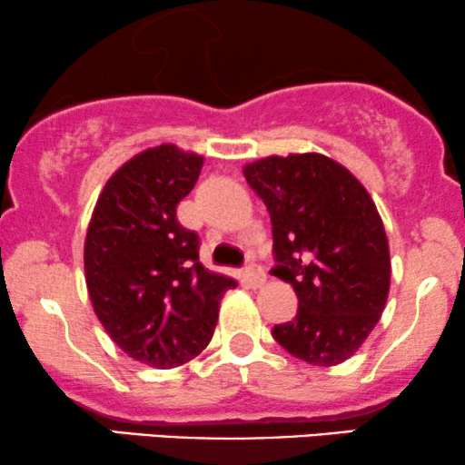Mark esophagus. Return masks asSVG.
I'll return each instance as SVG.
<instances>
[{"mask_svg": "<svg viewBox=\"0 0 465 465\" xmlns=\"http://www.w3.org/2000/svg\"><path fill=\"white\" fill-rule=\"evenodd\" d=\"M243 277H245L247 286H252V288H261L264 284V271L258 267V264H247L243 271Z\"/></svg>", "mask_w": 465, "mask_h": 465, "instance_id": "34e87169", "label": "esophagus"}]
</instances>
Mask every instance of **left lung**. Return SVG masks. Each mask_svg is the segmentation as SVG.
<instances>
[{
    "instance_id": "obj_1",
    "label": "left lung",
    "mask_w": 465,
    "mask_h": 465,
    "mask_svg": "<svg viewBox=\"0 0 465 465\" xmlns=\"http://www.w3.org/2000/svg\"><path fill=\"white\" fill-rule=\"evenodd\" d=\"M273 226L275 277L299 299L273 337L310 365L343 363L382 316L391 256L376 204L354 174L322 153L269 155L243 166Z\"/></svg>"
}]
</instances>
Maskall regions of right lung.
Masks as SVG:
<instances>
[{
	"label": "right lung",
	"instance_id": "add662e5",
	"mask_svg": "<svg viewBox=\"0 0 465 465\" xmlns=\"http://www.w3.org/2000/svg\"><path fill=\"white\" fill-rule=\"evenodd\" d=\"M203 155L160 144L125 162L95 203L85 239L94 312L128 357L171 370L213 337L220 299L237 286L198 261V234L177 222Z\"/></svg>",
	"mask_w": 465,
	"mask_h": 465
}]
</instances>
